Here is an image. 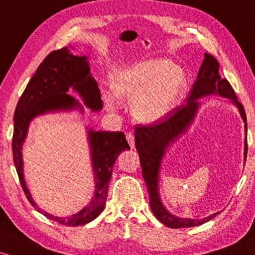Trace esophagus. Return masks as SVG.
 I'll return each instance as SVG.
<instances>
[{
  "label": "esophagus",
  "mask_w": 255,
  "mask_h": 255,
  "mask_svg": "<svg viewBox=\"0 0 255 255\" xmlns=\"http://www.w3.org/2000/svg\"><path fill=\"white\" fill-rule=\"evenodd\" d=\"M126 139H127L128 144L131 148H134V146H135V140H134V135L131 133H127V135H126Z\"/></svg>",
  "instance_id": "1"
}]
</instances>
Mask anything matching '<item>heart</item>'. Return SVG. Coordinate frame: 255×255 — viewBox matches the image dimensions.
<instances>
[{"mask_svg":"<svg viewBox=\"0 0 255 255\" xmlns=\"http://www.w3.org/2000/svg\"><path fill=\"white\" fill-rule=\"evenodd\" d=\"M110 86L115 97L130 102L134 120L153 125L168 118L180 104L187 87L183 71L165 58H151L120 67L111 74ZM109 109L115 108L111 96H105Z\"/></svg>","mask_w":255,"mask_h":255,"instance_id":"heart-1","label":"heart"}]
</instances>
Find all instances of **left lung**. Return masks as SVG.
<instances>
[{"mask_svg":"<svg viewBox=\"0 0 255 255\" xmlns=\"http://www.w3.org/2000/svg\"><path fill=\"white\" fill-rule=\"evenodd\" d=\"M218 95L223 97L238 108L240 115L245 122V162L247 157V118L242 105L236 98L235 92L227 79L219 74V63L212 55L205 54V58L199 69L198 78L187 97V103L176 108L168 118L163 121L151 126H136L135 128V147L139 153L140 165L142 169L146 187L150 197V206L153 215L159 222L172 229L178 228L197 227L204 224L215 217L217 213H212L209 217L203 219L181 218L169 212L162 203L159 197V172L163 158L166 151L186 133L191 127L197 116L200 102L199 99L206 96Z\"/></svg>","mask_w":255,"mask_h":255,"instance_id":"left-lung-1","label":"left lung"}]
</instances>
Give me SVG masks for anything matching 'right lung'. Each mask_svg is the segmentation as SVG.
Listing matches in <instances>:
<instances>
[{"label":"right lung","mask_w":255,"mask_h":255,"mask_svg":"<svg viewBox=\"0 0 255 255\" xmlns=\"http://www.w3.org/2000/svg\"><path fill=\"white\" fill-rule=\"evenodd\" d=\"M69 89H73L81 96L84 105L90 110L101 111L103 108L97 81L91 75L89 56L73 55L71 50L64 46L60 50L50 52L44 58L17 102L14 113L11 148L17 176L26 198L32 206L38 212L57 223L68 227H79L92 222L103 211L107 203L113 166L119 154L122 151L129 150L130 147L122 131L113 133L87 128V141L95 178V191L90 203L79 212L67 217H58L40 209L32 198L26 184L22 146L27 137L30 124L37 116L72 110H79L81 114L85 113L84 106L66 93Z\"/></svg>","instance_id":"obj_1"}]
</instances>
